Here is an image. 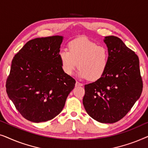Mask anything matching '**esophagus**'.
Listing matches in <instances>:
<instances>
[{"instance_id":"1","label":"esophagus","mask_w":148,"mask_h":148,"mask_svg":"<svg viewBox=\"0 0 148 148\" xmlns=\"http://www.w3.org/2000/svg\"><path fill=\"white\" fill-rule=\"evenodd\" d=\"M75 86H83V84H82V83L79 82H77V81L76 84H75Z\"/></svg>"}]
</instances>
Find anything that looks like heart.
Wrapping results in <instances>:
<instances>
[{"label": "heart", "mask_w": 148, "mask_h": 148, "mask_svg": "<svg viewBox=\"0 0 148 148\" xmlns=\"http://www.w3.org/2000/svg\"><path fill=\"white\" fill-rule=\"evenodd\" d=\"M59 57L65 74L72 75L78 65L80 77L96 81L106 69L109 53L104 46H98L86 38H77L69 44V50L60 52Z\"/></svg>", "instance_id": "obj_1"}]
</instances>
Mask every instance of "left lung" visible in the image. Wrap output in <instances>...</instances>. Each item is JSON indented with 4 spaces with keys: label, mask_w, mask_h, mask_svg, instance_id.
I'll return each mask as SVG.
<instances>
[{
    "label": "left lung",
    "mask_w": 148,
    "mask_h": 148,
    "mask_svg": "<svg viewBox=\"0 0 148 148\" xmlns=\"http://www.w3.org/2000/svg\"><path fill=\"white\" fill-rule=\"evenodd\" d=\"M109 53L104 73L95 82L85 85L83 104L94 120L114 123L122 119L140 97L143 81L139 58L116 36L104 39Z\"/></svg>",
    "instance_id": "1"
}]
</instances>
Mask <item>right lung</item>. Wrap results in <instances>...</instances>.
<instances>
[{"label": "right lung", "mask_w": 148, "mask_h": 148, "mask_svg": "<svg viewBox=\"0 0 148 148\" xmlns=\"http://www.w3.org/2000/svg\"><path fill=\"white\" fill-rule=\"evenodd\" d=\"M62 42L60 36L31 40L12 60L6 91L21 116L32 122L59 114L75 87V80L62 68Z\"/></svg>", "instance_id": "right-lung-1"}]
</instances>
